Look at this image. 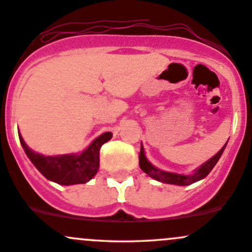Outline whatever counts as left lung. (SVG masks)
I'll use <instances>...</instances> for the list:
<instances>
[{
	"mask_svg": "<svg viewBox=\"0 0 252 252\" xmlns=\"http://www.w3.org/2000/svg\"><path fill=\"white\" fill-rule=\"evenodd\" d=\"M227 142H225L224 146H223L215 156L211 157L208 161H206L205 163L201 164V166L197 167V168L190 174L173 173V172H167L163 171V169L157 168L156 166H154V164L147 159L142 144L140 149V155H139V164H140V168L145 172V173L149 175V177H151L152 179L157 180V182L166 183V184L179 185V187H185V185H190L192 184V183H196L207 177L208 173L212 171V168L216 166L218 159L222 156L223 151H224L225 146H227Z\"/></svg>",
	"mask_w": 252,
	"mask_h": 252,
	"instance_id": "left-lung-1",
	"label": "left lung"
}]
</instances>
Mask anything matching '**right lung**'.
<instances>
[{"label": "right lung", "instance_id": "add662e5", "mask_svg": "<svg viewBox=\"0 0 252 252\" xmlns=\"http://www.w3.org/2000/svg\"><path fill=\"white\" fill-rule=\"evenodd\" d=\"M19 134V140L32 163L45 178L61 185L85 184L93 179L100 167V149L111 140L112 133L101 134L80 154L45 156L32 151Z\"/></svg>", "mask_w": 252, "mask_h": 252}]
</instances>
